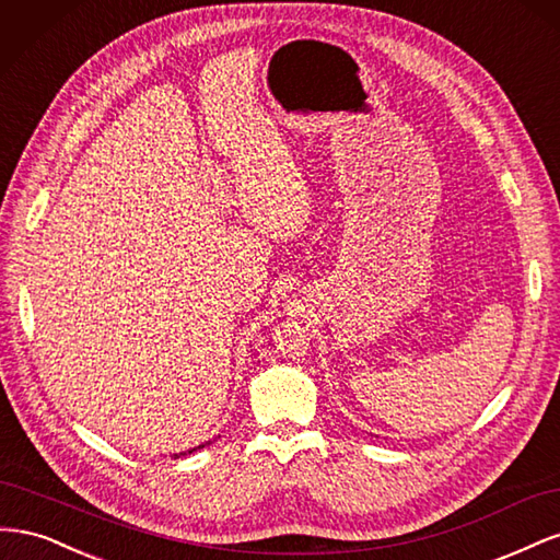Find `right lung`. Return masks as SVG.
I'll list each match as a JSON object with an SVG mask.
<instances>
[{"instance_id":"add662e5","label":"right lung","mask_w":560,"mask_h":560,"mask_svg":"<svg viewBox=\"0 0 560 560\" xmlns=\"http://www.w3.org/2000/svg\"><path fill=\"white\" fill-rule=\"evenodd\" d=\"M196 448H202V446H196ZM196 448H189V451H186V453H194ZM186 453H175V457H179V455H186Z\"/></svg>"}]
</instances>
